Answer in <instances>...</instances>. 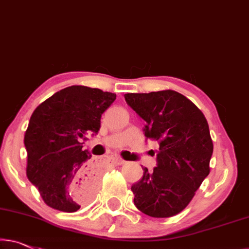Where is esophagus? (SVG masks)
<instances>
[{"mask_svg": "<svg viewBox=\"0 0 249 249\" xmlns=\"http://www.w3.org/2000/svg\"><path fill=\"white\" fill-rule=\"evenodd\" d=\"M110 160L112 161V163H116L118 165H121L124 161V160H121V158L118 157V156H110Z\"/></svg>", "mask_w": 249, "mask_h": 249, "instance_id": "obj_1", "label": "esophagus"}]
</instances>
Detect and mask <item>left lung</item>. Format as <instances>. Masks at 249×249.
I'll return each mask as SVG.
<instances>
[{"label":"left lung","instance_id":"8db88e82","mask_svg":"<svg viewBox=\"0 0 249 249\" xmlns=\"http://www.w3.org/2000/svg\"><path fill=\"white\" fill-rule=\"evenodd\" d=\"M125 102L146 121V139L160 142L157 166L143 167L142 179L132 184L133 202L142 213L168 218L184 209L210 173L213 153L203 113L175 91L128 93Z\"/></svg>","mask_w":249,"mask_h":249}]
</instances>
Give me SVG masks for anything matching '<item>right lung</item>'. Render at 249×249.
Masks as SVG:
<instances>
[{"mask_svg": "<svg viewBox=\"0 0 249 249\" xmlns=\"http://www.w3.org/2000/svg\"><path fill=\"white\" fill-rule=\"evenodd\" d=\"M116 98L114 93L74 85L34 111L24 135L27 176L47 205L75 212L93 199L99 178L80 139L99 132L101 117Z\"/></svg>", "mask_w": 249, "mask_h": 249, "instance_id": "add662e5", "label": "right lung"}]
</instances>
